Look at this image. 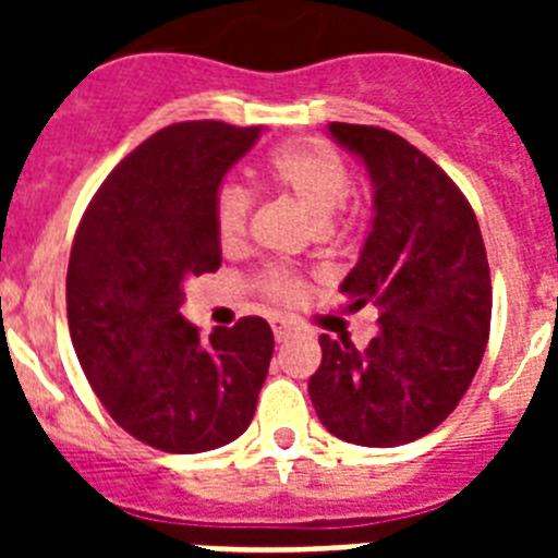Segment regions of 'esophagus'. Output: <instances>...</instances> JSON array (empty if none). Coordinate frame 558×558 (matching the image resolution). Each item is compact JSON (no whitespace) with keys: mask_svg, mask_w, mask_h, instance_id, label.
I'll list each match as a JSON object with an SVG mask.
<instances>
[{"mask_svg":"<svg viewBox=\"0 0 558 558\" xmlns=\"http://www.w3.org/2000/svg\"><path fill=\"white\" fill-rule=\"evenodd\" d=\"M290 335H293V327H290L288 322H279V318H276V322H274V338H276V343H284V340H288Z\"/></svg>","mask_w":558,"mask_h":558,"instance_id":"34e87169","label":"esophagus"}]
</instances>
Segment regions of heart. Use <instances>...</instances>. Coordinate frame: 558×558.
I'll list each match as a JSON object with an SVG mask.
<instances>
[{"mask_svg": "<svg viewBox=\"0 0 558 558\" xmlns=\"http://www.w3.org/2000/svg\"><path fill=\"white\" fill-rule=\"evenodd\" d=\"M265 181L276 192H282L284 198L293 201L318 231L332 223V218L347 206L349 192H352V175H349L347 161L322 140H295L276 147L265 165ZM248 211L251 192L243 184L226 181L215 201V229H218V240L223 248H236L243 243ZM259 288L276 302H295L304 293L302 279L279 268L263 274Z\"/></svg>", "mask_w": 558, "mask_h": 558, "instance_id": "1", "label": "heart"}]
</instances>
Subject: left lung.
<instances>
[{"label":"left lung","instance_id":"8db88e82","mask_svg":"<svg viewBox=\"0 0 558 558\" xmlns=\"http://www.w3.org/2000/svg\"><path fill=\"white\" fill-rule=\"evenodd\" d=\"M372 181V229L340 282L349 310L377 307L366 349L322 335L313 408L332 436L399 447L436 430L481 366L492 324V279L475 211L436 161L402 136L329 122Z\"/></svg>","mask_w":558,"mask_h":558}]
</instances>
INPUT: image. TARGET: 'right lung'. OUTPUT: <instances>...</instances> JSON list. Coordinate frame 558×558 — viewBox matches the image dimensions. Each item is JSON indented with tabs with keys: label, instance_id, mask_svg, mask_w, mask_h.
I'll use <instances>...</instances> for the list:
<instances>
[{
	"label": "right lung",
	"instance_id": "obj_1",
	"mask_svg": "<svg viewBox=\"0 0 558 558\" xmlns=\"http://www.w3.org/2000/svg\"><path fill=\"white\" fill-rule=\"evenodd\" d=\"M263 128H161L113 167L88 204L66 274L69 335L122 430L165 452L243 436L274 357L263 318L209 338L181 318L184 282L220 268L215 201Z\"/></svg>",
	"mask_w": 558,
	"mask_h": 558
}]
</instances>
